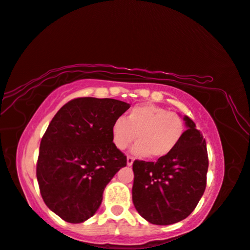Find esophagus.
Here are the masks:
<instances>
[{
	"label": "esophagus",
	"instance_id": "34e87169",
	"mask_svg": "<svg viewBox=\"0 0 250 250\" xmlns=\"http://www.w3.org/2000/svg\"><path fill=\"white\" fill-rule=\"evenodd\" d=\"M132 163H133V157H131V156H126V164H128L129 167H131Z\"/></svg>",
	"mask_w": 250,
	"mask_h": 250
}]
</instances>
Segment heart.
Listing matches in <instances>:
<instances>
[{"instance_id":"b5f03b06","label":"heart","mask_w":250,"mask_h":250,"mask_svg":"<svg viewBox=\"0 0 250 250\" xmlns=\"http://www.w3.org/2000/svg\"><path fill=\"white\" fill-rule=\"evenodd\" d=\"M184 133L185 122L180 114L150 103L132 107L125 118H118L111 129L117 148L125 149L136 137L132 152L150 159H163L171 154Z\"/></svg>"}]
</instances>
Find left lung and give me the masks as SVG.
<instances>
[{"label":"left lung","mask_w":250,"mask_h":250,"mask_svg":"<svg viewBox=\"0 0 250 250\" xmlns=\"http://www.w3.org/2000/svg\"><path fill=\"white\" fill-rule=\"evenodd\" d=\"M181 142L167 156L156 162L136 160L132 202L144 219L168 226L191 214L206 188L208 168L206 142L190 118Z\"/></svg>","instance_id":"8db88e82"}]
</instances>
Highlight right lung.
<instances>
[{
	"mask_svg": "<svg viewBox=\"0 0 250 250\" xmlns=\"http://www.w3.org/2000/svg\"><path fill=\"white\" fill-rule=\"evenodd\" d=\"M129 107L112 98L78 97L52 119L41 140L36 177L44 203L62 220L82 223L93 216L106 185L126 165L111 129Z\"/></svg>",
	"mask_w": 250,
	"mask_h": 250,
	"instance_id": "1",
	"label": "right lung"
}]
</instances>
